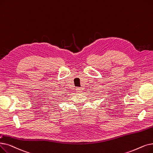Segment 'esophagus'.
Returning <instances> with one entry per match:
<instances>
[{
  "instance_id": "34e87169",
  "label": "esophagus",
  "mask_w": 153,
  "mask_h": 153,
  "mask_svg": "<svg viewBox=\"0 0 153 153\" xmlns=\"http://www.w3.org/2000/svg\"><path fill=\"white\" fill-rule=\"evenodd\" d=\"M76 91H77V92H81V89H80L79 88H76Z\"/></svg>"
}]
</instances>
